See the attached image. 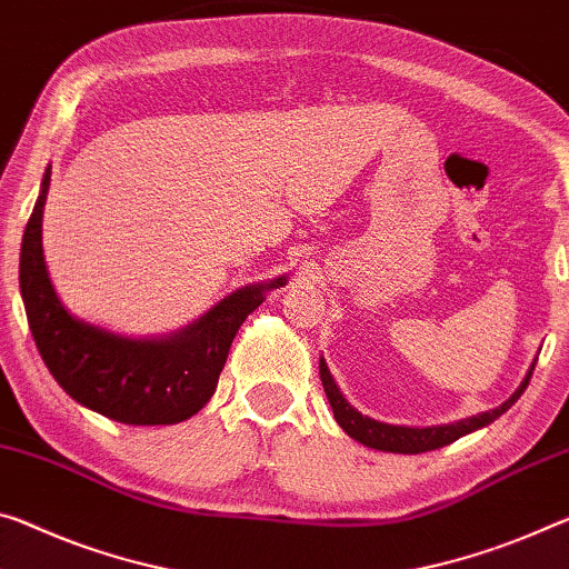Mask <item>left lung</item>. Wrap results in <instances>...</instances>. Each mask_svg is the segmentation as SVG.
I'll use <instances>...</instances> for the list:
<instances>
[{"label": "left lung", "instance_id": "left-lung-1", "mask_svg": "<svg viewBox=\"0 0 569 569\" xmlns=\"http://www.w3.org/2000/svg\"><path fill=\"white\" fill-rule=\"evenodd\" d=\"M535 365H537V359L531 362L525 382L519 385V390L513 392L507 402L499 405L496 410L473 415V418L453 422V426H438V428H400V426H387V422H377L372 418H365V415L351 408V405L345 400V395L339 392V387H337V382H333V377L329 375V367L323 359L319 362V375H321L323 392H327L329 405L333 410V418H337L341 430H345L349 438L359 440V443L367 448L387 450V453H426V450H436V448L453 443V440L466 436V432H473L483 426H489V422H493L499 415L507 412L511 405L521 398V392L527 390L531 372H535Z\"/></svg>", "mask_w": 569, "mask_h": 569}]
</instances>
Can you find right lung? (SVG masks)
Instances as JSON below:
<instances>
[{"mask_svg":"<svg viewBox=\"0 0 569 569\" xmlns=\"http://www.w3.org/2000/svg\"><path fill=\"white\" fill-rule=\"evenodd\" d=\"M48 187L50 169L20 250V291L42 362L76 402L126 426H174L192 418L212 398L240 323L286 278L242 288L169 339L116 337L70 317L50 283L42 258Z\"/></svg>","mask_w":569,"mask_h":569,"instance_id":"obj_1","label":"right lung"}]
</instances>
